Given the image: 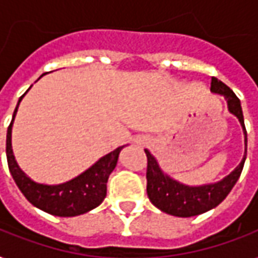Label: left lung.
I'll return each instance as SVG.
<instances>
[{
	"mask_svg": "<svg viewBox=\"0 0 258 258\" xmlns=\"http://www.w3.org/2000/svg\"><path fill=\"white\" fill-rule=\"evenodd\" d=\"M211 91L218 95H222L228 102V109L232 114H235L244 133V156L240 165L236 167L233 172L226 177L214 184H205L192 187V185L181 184L179 181L173 180L167 174L162 172L158 162L151 152L145 149L148 159L147 166V192L151 203L159 208L160 211L166 212L169 215L180 218L196 217L200 214H204L207 211L215 208L222 203L233 188L237 179L240 177L243 170V165L246 160L247 152V133L243 120V111L240 106V100L236 96L229 86H226L222 81L215 77L211 79Z\"/></svg>",
	"mask_w": 258,
	"mask_h": 258,
	"instance_id": "1",
	"label": "left lung"
}]
</instances>
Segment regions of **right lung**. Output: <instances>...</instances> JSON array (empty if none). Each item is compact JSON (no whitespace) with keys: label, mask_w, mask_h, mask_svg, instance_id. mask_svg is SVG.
I'll return each instance as SVG.
<instances>
[{"label":"right lung","mask_w":258,"mask_h":258,"mask_svg":"<svg viewBox=\"0 0 258 258\" xmlns=\"http://www.w3.org/2000/svg\"><path fill=\"white\" fill-rule=\"evenodd\" d=\"M23 96L19 98L12 121L7 131V160L16 185L19 187V190L30 204L55 217H77L96 208L98 205L102 204V201L106 197L107 179L110 173L114 170L118 154L124 147H118L110 154L104 155L103 158H100L88 170L62 184L47 185L36 183L32 179H29L21 170V167L18 166L11 144L12 123L18 111V106Z\"/></svg>","instance_id":"right-lung-1"}]
</instances>
